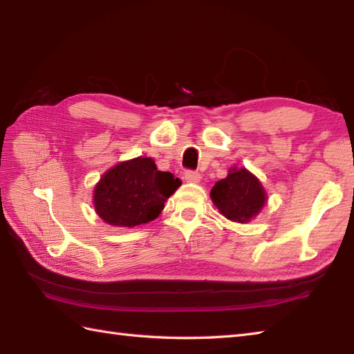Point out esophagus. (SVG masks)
Wrapping results in <instances>:
<instances>
[{
	"label": "esophagus",
	"instance_id": "34e87169",
	"mask_svg": "<svg viewBox=\"0 0 354 354\" xmlns=\"http://www.w3.org/2000/svg\"><path fill=\"white\" fill-rule=\"evenodd\" d=\"M184 178H185V181H189V183H199L201 173L196 170H185Z\"/></svg>",
	"mask_w": 354,
	"mask_h": 354
}]
</instances>
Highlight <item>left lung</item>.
<instances>
[{"mask_svg": "<svg viewBox=\"0 0 354 354\" xmlns=\"http://www.w3.org/2000/svg\"><path fill=\"white\" fill-rule=\"evenodd\" d=\"M212 199L225 217L243 223L259 214L266 202V193L252 173L240 169L214 184Z\"/></svg>", "mask_w": 354, "mask_h": 354, "instance_id": "1", "label": "left lung"}]
</instances>
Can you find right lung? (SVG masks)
<instances>
[{
  "mask_svg": "<svg viewBox=\"0 0 354 354\" xmlns=\"http://www.w3.org/2000/svg\"><path fill=\"white\" fill-rule=\"evenodd\" d=\"M179 185L181 181L158 170L153 160L135 158L102 176L94 190L95 212L109 225L137 227L156 219Z\"/></svg>",
  "mask_w": 354,
  "mask_h": 354,
  "instance_id": "obj_1",
  "label": "right lung"
}]
</instances>
